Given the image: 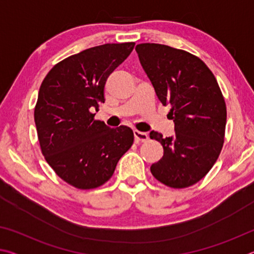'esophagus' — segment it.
<instances>
[{
  "label": "esophagus",
  "mask_w": 254,
  "mask_h": 254,
  "mask_svg": "<svg viewBox=\"0 0 254 254\" xmlns=\"http://www.w3.org/2000/svg\"><path fill=\"white\" fill-rule=\"evenodd\" d=\"M134 139L136 142H145V141L149 139V135H148V133H145V132L134 130Z\"/></svg>",
  "instance_id": "esophagus-1"
}]
</instances>
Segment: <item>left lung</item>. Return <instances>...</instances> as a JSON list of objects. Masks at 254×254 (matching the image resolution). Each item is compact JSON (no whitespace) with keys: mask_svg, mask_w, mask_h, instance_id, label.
Listing matches in <instances>:
<instances>
[{"mask_svg":"<svg viewBox=\"0 0 254 254\" xmlns=\"http://www.w3.org/2000/svg\"><path fill=\"white\" fill-rule=\"evenodd\" d=\"M135 50L175 123L173 136L150 132L163 147L151 174L169 187L191 186L212 169L224 142L226 105L220 86L204 62L187 51L159 44H140Z\"/></svg>","mask_w":254,"mask_h":254,"instance_id":"1","label":"left lung"}]
</instances>
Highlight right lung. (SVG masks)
I'll return each instance as SVG.
<instances>
[{"mask_svg":"<svg viewBox=\"0 0 254 254\" xmlns=\"http://www.w3.org/2000/svg\"><path fill=\"white\" fill-rule=\"evenodd\" d=\"M134 45L105 44L72 55L51 68L40 86L34 122L42 154L76 188L106 183L134 140L130 127L111 128L91 112L105 102L107 78Z\"/></svg>","mask_w":254,"mask_h":254,"instance_id":"obj_1","label":"right lung"}]
</instances>
